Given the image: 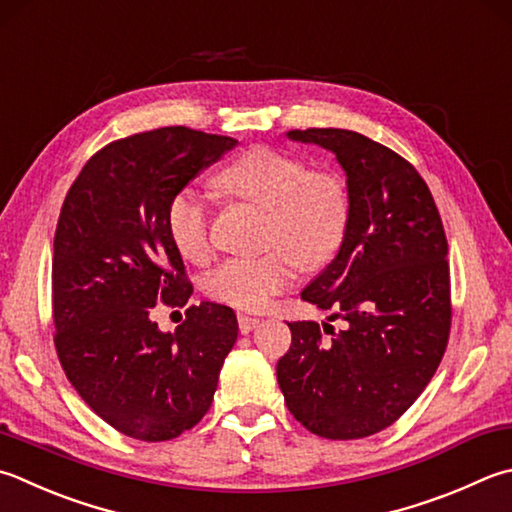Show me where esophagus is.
Returning a JSON list of instances; mask_svg holds the SVG:
<instances>
[{
    "label": "esophagus",
    "instance_id": "34e87169",
    "mask_svg": "<svg viewBox=\"0 0 512 512\" xmlns=\"http://www.w3.org/2000/svg\"><path fill=\"white\" fill-rule=\"evenodd\" d=\"M260 323V318L252 316V314H243L238 312V327H240V334H249L254 330V327Z\"/></svg>",
    "mask_w": 512,
    "mask_h": 512
}]
</instances>
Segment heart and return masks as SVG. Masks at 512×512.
I'll return each mask as SVG.
<instances>
[{
    "label": "heart",
    "mask_w": 512,
    "mask_h": 512,
    "mask_svg": "<svg viewBox=\"0 0 512 512\" xmlns=\"http://www.w3.org/2000/svg\"><path fill=\"white\" fill-rule=\"evenodd\" d=\"M218 187L265 209L260 256H234L211 269L202 289L211 301L263 310L292 285L298 265L316 269L343 247L352 214L350 189L336 171H312L305 160L258 147L220 171ZM167 234L182 258L205 263L211 254V207L194 187L167 202Z\"/></svg>",
    "instance_id": "1"
}]
</instances>
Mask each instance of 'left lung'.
Returning <instances> with one entry per match:
<instances>
[{
  "label": "left lung",
  "mask_w": 512,
  "mask_h": 512,
  "mask_svg": "<svg viewBox=\"0 0 512 512\" xmlns=\"http://www.w3.org/2000/svg\"><path fill=\"white\" fill-rule=\"evenodd\" d=\"M287 138L334 153L352 214L339 254L301 292L347 330L323 341L318 323H287L292 347L276 365L278 385L314 435L363 439L417 401L446 352V231L426 180L399 153L345 129H294Z\"/></svg>",
  "instance_id": "obj_1"
}]
</instances>
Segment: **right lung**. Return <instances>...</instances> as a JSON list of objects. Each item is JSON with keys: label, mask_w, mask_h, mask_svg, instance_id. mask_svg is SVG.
Wrapping results in <instances>:
<instances>
[{"label": "right lung", "mask_w": 512, "mask_h": 512, "mask_svg": "<svg viewBox=\"0 0 512 512\" xmlns=\"http://www.w3.org/2000/svg\"><path fill=\"white\" fill-rule=\"evenodd\" d=\"M238 140L162 127L106 144L64 198L53 243L55 350L98 417L140 441H169L205 417L238 321L200 303L176 332L151 321L191 287L167 234L169 198Z\"/></svg>", "instance_id": "add662e5"}]
</instances>
